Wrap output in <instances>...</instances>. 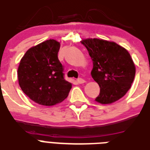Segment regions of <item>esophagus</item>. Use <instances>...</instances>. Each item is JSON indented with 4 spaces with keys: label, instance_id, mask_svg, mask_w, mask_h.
<instances>
[{
    "label": "esophagus",
    "instance_id": "esophagus-1",
    "mask_svg": "<svg viewBox=\"0 0 150 150\" xmlns=\"http://www.w3.org/2000/svg\"><path fill=\"white\" fill-rule=\"evenodd\" d=\"M76 81H77V83H79V84H83V83L85 82V81L84 79H82V78H78V79L76 80Z\"/></svg>",
    "mask_w": 150,
    "mask_h": 150
}]
</instances>
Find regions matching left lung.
I'll use <instances>...</instances> for the list:
<instances>
[{"mask_svg":"<svg viewBox=\"0 0 150 150\" xmlns=\"http://www.w3.org/2000/svg\"><path fill=\"white\" fill-rule=\"evenodd\" d=\"M93 63L92 78L100 88L96 102L108 104L119 100L131 87L135 66L127 50L114 42L99 39H83Z\"/></svg>","mask_w":150,"mask_h":150,"instance_id":"8db88e82","label":"left lung"}]
</instances>
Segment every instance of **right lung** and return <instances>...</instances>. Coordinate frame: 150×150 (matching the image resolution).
<instances>
[{"label": "right lung", "instance_id": "add662e5", "mask_svg": "<svg viewBox=\"0 0 150 150\" xmlns=\"http://www.w3.org/2000/svg\"><path fill=\"white\" fill-rule=\"evenodd\" d=\"M60 42L49 39L28 50L20 60L17 75L21 89L34 102L53 106L69 95L72 84L64 79L58 60Z\"/></svg>", "mask_w": 150, "mask_h": 150}]
</instances>
